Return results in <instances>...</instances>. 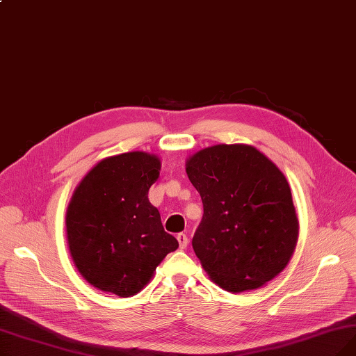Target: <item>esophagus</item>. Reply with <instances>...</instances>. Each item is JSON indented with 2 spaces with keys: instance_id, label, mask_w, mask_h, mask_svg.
Listing matches in <instances>:
<instances>
[{
  "instance_id": "obj_1",
  "label": "esophagus",
  "mask_w": 356,
  "mask_h": 356,
  "mask_svg": "<svg viewBox=\"0 0 356 356\" xmlns=\"http://www.w3.org/2000/svg\"><path fill=\"white\" fill-rule=\"evenodd\" d=\"M177 241H179V247L181 248V250H184L186 247H188V244H189V239H188V235L186 234H183V232H180V234H177Z\"/></svg>"
}]
</instances>
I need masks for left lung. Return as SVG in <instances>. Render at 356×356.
Masks as SVG:
<instances>
[{"label": "left lung", "instance_id": "obj_1", "mask_svg": "<svg viewBox=\"0 0 356 356\" xmlns=\"http://www.w3.org/2000/svg\"><path fill=\"white\" fill-rule=\"evenodd\" d=\"M203 216L192 245L223 290L242 293L282 273L294 252L298 220L278 167L245 144L203 148L186 161Z\"/></svg>", "mask_w": 356, "mask_h": 356}]
</instances>
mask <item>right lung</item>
Wrapping results in <instances>:
<instances>
[{"instance_id": "right-lung-1", "label": "right lung", "mask_w": 356, "mask_h": 356, "mask_svg": "<svg viewBox=\"0 0 356 356\" xmlns=\"http://www.w3.org/2000/svg\"><path fill=\"white\" fill-rule=\"evenodd\" d=\"M154 154L131 152L101 160L81 180L66 212L73 263L89 284L129 297L153 277L177 239L163 228L148 200L159 179Z\"/></svg>"}]
</instances>
